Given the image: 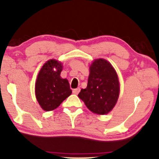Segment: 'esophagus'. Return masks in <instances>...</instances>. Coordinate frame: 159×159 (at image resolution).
<instances>
[{"label":"esophagus","mask_w":159,"mask_h":159,"mask_svg":"<svg viewBox=\"0 0 159 159\" xmlns=\"http://www.w3.org/2000/svg\"><path fill=\"white\" fill-rule=\"evenodd\" d=\"M80 88H76V89H74L73 90V93L74 94H75V95H77L78 93H80Z\"/></svg>","instance_id":"34e87169"}]
</instances>
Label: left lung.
<instances>
[{
  "mask_svg": "<svg viewBox=\"0 0 159 159\" xmlns=\"http://www.w3.org/2000/svg\"><path fill=\"white\" fill-rule=\"evenodd\" d=\"M119 82L116 71L105 59L95 60L90 67L88 86L82 89L78 97L91 111L106 114L116 103Z\"/></svg>",
  "mask_w": 159,
  "mask_h": 159,
  "instance_id": "left-lung-1",
  "label": "left lung"
}]
</instances>
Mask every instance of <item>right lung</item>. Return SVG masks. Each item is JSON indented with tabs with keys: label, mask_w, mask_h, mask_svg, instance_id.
I'll return each mask as SVG.
<instances>
[{
	"label": "right lung",
	"mask_w": 159,
	"mask_h": 159,
	"mask_svg": "<svg viewBox=\"0 0 159 159\" xmlns=\"http://www.w3.org/2000/svg\"><path fill=\"white\" fill-rule=\"evenodd\" d=\"M61 71L62 64L51 59L43 65L38 74L35 83L36 98L46 111L56 109L71 94L68 80L60 77Z\"/></svg>",
	"instance_id": "1"
}]
</instances>
